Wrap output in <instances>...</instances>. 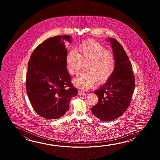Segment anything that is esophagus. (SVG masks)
<instances>
[{
  "instance_id": "1",
  "label": "esophagus",
  "mask_w": 160,
  "mask_h": 160,
  "mask_svg": "<svg viewBox=\"0 0 160 160\" xmlns=\"http://www.w3.org/2000/svg\"><path fill=\"white\" fill-rule=\"evenodd\" d=\"M78 94L79 95H86V94H85V92H83V91H82V90H79L78 91Z\"/></svg>"
}]
</instances>
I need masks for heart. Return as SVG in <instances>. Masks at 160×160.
Returning a JSON list of instances; mask_svg holds the SVG:
<instances>
[{"mask_svg":"<svg viewBox=\"0 0 160 160\" xmlns=\"http://www.w3.org/2000/svg\"><path fill=\"white\" fill-rule=\"evenodd\" d=\"M86 72L73 79L74 85L88 90L95 85L104 83L112 77L115 70V59L111 51L94 41L81 44L77 51H69L66 57V65L72 75L78 74L85 65Z\"/></svg>","mask_w":160,"mask_h":160,"instance_id":"1","label":"heart"}]
</instances>
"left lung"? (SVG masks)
<instances>
[{"label":"left lung","mask_w":160,"mask_h":160,"mask_svg":"<svg viewBox=\"0 0 160 160\" xmlns=\"http://www.w3.org/2000/svg\"><path fill=\"white\" fill-rule=\"evenodd\" d=\"M115 59V70L108 81L94 93L99 101L92 112L98 119L110 121L122 116L129 106L135 88L132 66L126 52L118 41L108 38Z\"/></svg>","instance_id":"1"}]
</instances>
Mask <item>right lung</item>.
Returning <instances> with one entry per match:
<instances>
[{"label":"right lung","instance_id":"obj_1","mask_svg":"<svg viewBox=\"0 0 160 160\" xmlns=\"http://www.w3.org/2000/svg\"><path fill=\"white\" fill-rule=\"evenodd\" d=\"M65 41L72 43V37L48 39L34 50L28 63L27 95L35 111L46 119L63 116L70 99L78 94L66 68Z\"/></svg>","mask_w":160,"mask_h":160}]
</instances>
